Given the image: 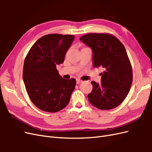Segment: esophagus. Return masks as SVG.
I'll return each mask as SVG.
<instances>
[{
	"mask_svg": "<svg viewBox=\"0 0 152 152\" xmlns=\"http://www.w3.org/2000/svg\"><path fill=\"white\" fill-rule=\"evenodd\" d=\"M76 81H77V84H80L82 82V80H80L79 79H77Z\"/></svg>",
	"mask_w": 152,
	"mask_h": 152,
	"instance_id": "esophagus-1",
	"label": "esophagus"
}]
</instances>
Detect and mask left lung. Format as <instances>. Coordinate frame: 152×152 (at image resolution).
<instances>
[{"instance_id":"1","label":"left lung","mask_w":152,"mask_h":152,"mask_svg":"<svg viewBox=\"0 0 152 152\" xmlns=\"http://www.w3.org/2000/svg\"><path fill=\"white\" fill-rule=\"evenodd\" d=\"M80 40L93 50L94 67L102 66L101 84L92 81L93 89L87 95L91 104L100 110L113 109L120 105L130 91L132 70L124 45L108 34H88Z\"/></svg>"}]
</instances>
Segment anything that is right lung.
Returning a JSON list of instances; mask_svg holds the SVG:
<instances>
[{
  "label": "right lung",
  "mask_w": 152,
  "mask_h": 152,
  "mask_svg": "<svg viewBox=\"0 0 152 152\" xmlns=\"http://www.w3.org/2000/svg\"><path fill=\"white\" fill-rule=\"evenodd\" d=\"M74 37L45 35L32 45L25 59L23 79L26 92L32 103L44 112H59L70 102L76 80L62 78L56 65L64 62Z\"/></svg>",
  "instance_id": "add662e5"
}]
</instances>
